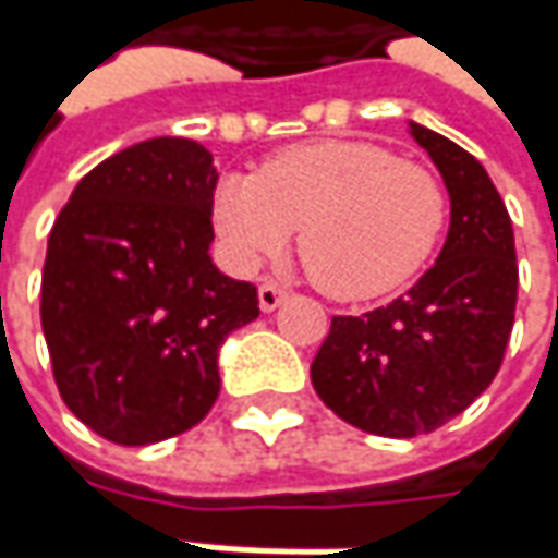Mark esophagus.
<instances>
[{
    "mask_svg": "<svg viewBox=\"0 0 558 558\" xmlns=\"http://www.w3.org/2000/svg\"><path fill=\"white\" fill-rule=\"evenodd\" d=\"M287 299V290H280L275 280H265L259 287V308L262 312H275L280 302Z\"/></svg>",
    "mask_w": 558,
    "mask_h": 558,
    "instance_id": "esophagus-1",
    "label": "esophagus"
}]
</instances>
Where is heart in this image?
<instances>
[{"label":"heart","instance_id":"b5f03b06","mask_svg":"<svg viewBox=\"0 0 558 558\" xmlns=\"http://www.w3.org/2000/svg\"><path fill=\"white\" fill-rule=\"evenodd\" d=\"M225 259L238 271L280 253L299 225V253L333 299L389 293L426 265L448 221L445 187L423 166L371 142H305L253 175L231 172L209 203Z\"/></svg>","mask_w":558,"mask_h":558}]
</instances>
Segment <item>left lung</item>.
Here are the masks:
<instances>
[{"label": "left lung", "instance_id": "left-lung-1", "mask_svg": "<svg viewBox=\"0 0 558 558\" xmlns=\"http://www.w3.org/2000/svg\"><path fill=\"white\" fill-rule=\"evenodd\" d=\"M408 132L451 197L435 265L404 296L361 317H333L312 361L317 398L349 426L413 438L445 426L490 386L515 317L512 221L485 166L423 123Z\"/></svg>", "mask_w": 558, "mask_h": 558}]
</instances>
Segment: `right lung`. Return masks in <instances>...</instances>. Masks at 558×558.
<instances>
[{
	"instance_id": "1",
	"label": "right lung",
	"mask_w": 558,
	"mask_h": 558,
	"mask_svg": "<svg viewBox=\"0 0 558 558\" xmlns=\"http://www.w3.org/2000/svg\"><path fill=\"white\" fill-rule=\"evenodd\" d=\"M216 182L201 142L147 138L83 175L54 219L43 333L64 404L107 441L197 426L225 339L259 317L256 287L209 256Z\"/></svg>"
}]
</instances>
